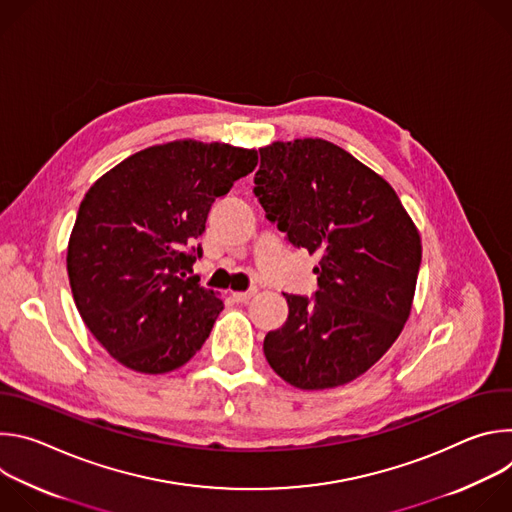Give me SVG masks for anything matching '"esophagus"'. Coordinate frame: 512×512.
<instances>
[{
  "instance_id": "1",
  "label": "esophagus",
  "mask_w": 512,
  "mask_h": 512,
  "mask_svg": "<svg viewBox=\"0 0 512 512\" xmlns=\"http://www.w3.org/2000/svg\"><path fill=\"white\" fill-rule=\"evenodd\" d=\"M253 296H255V289H251V291H233V300L237 304H247Z\"/></svg>"
}]
</instances>
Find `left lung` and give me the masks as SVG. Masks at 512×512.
Returning a JSON list of instances; mask_svg holds the SVG:
<instances>
[{
	"mask_svg": "<svg viewBox=\"0 0 512 512\" xmlns=\"http://www.w3.org/2000/svg\"><path fill=\"white\" fill-rule=\"evenodd\" d=\"M255 196L294 247L320 255L312 300L283 294L285 324L265 336L271 369L304 391L367 373L413 306L421 237L393 186L320 137L259 148Z\"/></svg>",
	"mask_w": 512,
	"mask_h": 512,
	"instance_id": "left-lung-1",
	"label": "left lung"
}]
</instances>
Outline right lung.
<instances>
[{"instance_id": "add662e5", "label": "right lung", "mask_w": 512, "mask_h": 512, "mask_svg": "<svg viewBox=\"0 0 512 512\" xmlns=\"http://www.w3.org/2000/svg\"><path fill=\"white\" fill-rule=\"evenodd\" d=\"M255 166V148L176 139L125 158L85 194L68 281L83 322L123 367L176 371L208 338L223 300L188 277L202 253L192 243L212 202Z\"/></svg>"}]
</instances>
